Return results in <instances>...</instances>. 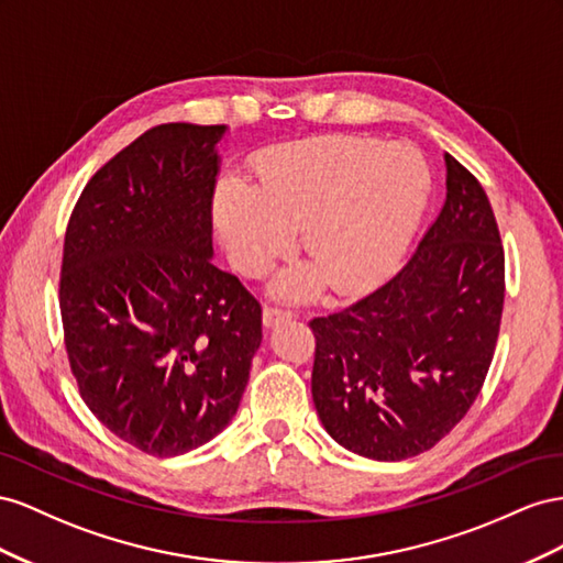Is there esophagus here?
Returning <instances> with one entry per match:
<instances>
[{"instance_id":"34e87169","label":"esophagus","mask_w":563,"mask_h":563,"mask_svg":"<svg viewBox=\"0 0 563 563\" xmlns=\"http://www.w3.org/2000/svg\"><path fill=\"white\" fill-rule=\"evenodd\" d=\"M292 316H295L292 311H287L283 307H264V325L273 328V325L283 323V320H290Z\"/></svg>"}]
</instances>
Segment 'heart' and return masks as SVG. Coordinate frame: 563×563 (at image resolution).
<instances>
[{"instance_id": "heart-1", "label": "heart", "mask_w": 563, "mask_h": 563, "mask_svg": "<svg viewBox=\"0 0 563 563\" xmlns=\"http://www.w3.org/2000/svg\"><path fill=\"white\" fill-rule=\"evenodd\" d=\"M260 188L223 179L214 221L233 264L262 276L292 247L313 271L285 273L283 297H303L325 280L353 295L387 273L420 221L429 192L424 159L408 146L365 139H332L287 148L260 167Z\"/></svg>"}]
</instances>
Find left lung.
I'll return each instance as SVG.
<instances>
[{
	"instance_id": "left-lung-1",
	"label": "left lung",
	"mask_w": 563,
	"mask_h": 563,
	"mask_svg": "<svg viewBox=\"0 0 563 563\" xmlns=\"http://www.w3.org/2000/svg\"><path fill=\"white\" fill-rule=\"evenodd\" d=\"M505 250L486 190L445 153V202L406 266L311 320V394L346 451L396 462L437 445L476 400L497 344Z\"/></svg>"
}]
</instances>
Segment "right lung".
Returning a JSON list of instances; mask_svg holds the SVG:
<instances>
[{
	"label": "right lung",
	"mask_w": 563,
	"mask_h": 563,
	"mask_svg": "<svg viewBox=\"0 0 563 563\" xmlns=\"http://www.w3.org/2000/svg\"><path fill=\"white\" fill-rule=\"evenodd\" d=\"M223 124L153 126L91 176L63 245L60 318L87 408L155 457L227 429L262 307L212 264Z\"/></svg>",
	"instance_id": "right-lung-1"
}]
</instances>
